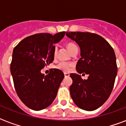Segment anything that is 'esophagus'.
Instances as JSON below:
<instances>
[{
    "mask_svg": "<svg viewBox=\"0 0 126 126\" xmlns=\"http://www.w3.org/2000/svg\"><path fill=\"white\" fill-rule=\"evenodd\" d=\"M70 76V74L68 73H66V72H64V77H68Z\"/></svg>",
    "mask_w": 126,
    "mask_h": 126,
    "instance_id": "esophagus-1",
    "label": "esophagus"
}]
</instances>
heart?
Returning a JSON list of instances; mask_svg holds the SVG:
<instances>
[{
  "instance_id": "heart-1",
  "label": "heart",
  "mask_w": 126,
  "mask_h": 126,
  "mask_svg": "<svg viewBox=\"0 0 126 126\" xmlns=\"http://www.w3.org/2000/svg\"><path fill=\"white\" fill-rule=\"evenodd\" d=\"M66 46L68 49L70 51V52H71L72 49H74V48L77 47V46L74 43H72V42H68L66 44ZM57 51H58L57 47H55L54 49V51H53V56H54V58H56V56ZM71 66H72V64H70V63L65 62H60L55 66V68L59 70L60 71H62V72H66L69 71L70 70Z\"/></svg>"
}]
</instances>
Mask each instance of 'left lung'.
Returning a JSON list of instances; mask_svg holds the SVG:
<instances>
[{
    "label": "left lung",
    "mask_w": 126,
    "mask_h": 126,
    "mask_svg": "<svg viewBox=\"0 0 126 126\" xmlns=\"http://www.w3.org/2000/svg\"><path fill=\"white\" fill-rule=\"evenodd\" d=\"M67 37L77 42L80 56L76 66L79 74L89 75L83 80L79 74L71 73L70 95L77 106L94 111L106 101L113 88L117 73L114 50L105 39L89 32H66Z\"/></svg>",
    "instance_id": "obj_1"
}]
</instances>
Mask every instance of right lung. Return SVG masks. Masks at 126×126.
<instances>
[{
	"label": "right lung",
	"instance_id": "right-lung-1",
	"mask_svg": "<svg viewBox=\"0 0 126 126\" xmlns=\"http://www.w3.org/2000/svg\"><path fill=\"white\" fill-rule=\"evenodd\" d=\"M66 32L52 35L37 33L27 37L15 47L11 64L16 94L27 107L35 111L46 108L56 97L64 73L50 69L45 76L41 70L54 61V44L64 37Z\"/></svg>",
	"mask_w": 126,
	"mask_h": 126
}]
</instances>
